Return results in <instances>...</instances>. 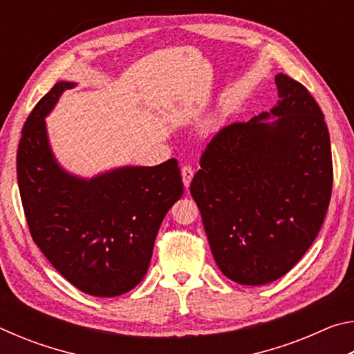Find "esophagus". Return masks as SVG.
Segmentation results:
<instances>
[{"mask_svg":"<svg viewBox=\"0 0 354 354\" xmlns=\"http://www.w3.org/2000/svg\"><path fill=\"white\" fill-rule=\"evenodd\" d=\"M181 176H183V183L185 185V189H187L190 181H192V178H194V169L189 165H184L181 169Z\"/></svg>","mask_w":354,"mask_h":354,"instance_id":"1","label":"esophagus"}]
</instances>
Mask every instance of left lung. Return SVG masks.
<instances>
[{"label": "left lung", "mask_w": 354, "mask_h": 354, "mask_svg": "<svg viewBox=\"0 0 354 354\" xmlns=\"http://www.w3.org/2000/svg\"><path fill=\"white\" fill-rule=\"evenodd\" d=\"M274 82L278 104L220 129L190 184L215 262L243 286L284 277L315 241L331 200L323 112L303 84L283 73Z\"/></svg>", "instance_id": "1"}]
</instances>
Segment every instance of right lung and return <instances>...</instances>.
Here are the masks:
<instances>
[{"instance_id": "right-lung-1", "label": "right lung", "mask_w": 354, "mask_h": 354, "mask_svg": "<svg viewBox=\"0 0 354 354\" xmlns=\"http://www.w3.org/2000/svg\"><path fill=\"white\" fill-rule=\"evenodd\" d=\"M61 81L29 113L17 153V178L32 241L76 289L93 297L129 292L147 274L159 226L181 198L178 160L120 167L91 179L65 171L48 142L45 117Z\"/></svg>"}]
</instances>
